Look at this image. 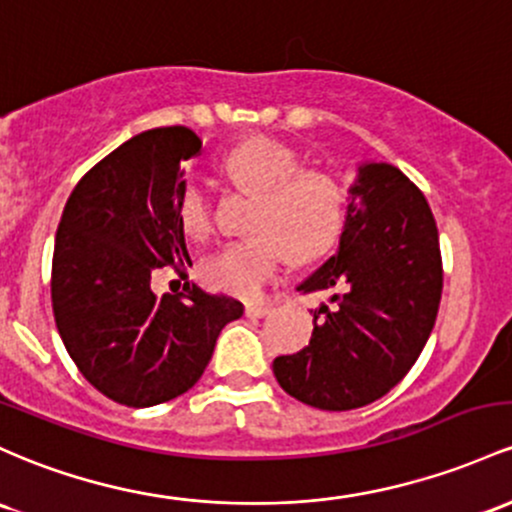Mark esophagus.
<instances>
[{
    "label": "esophagus",
    "instance_id": "esophagus-1",
    "mask_svg": "<svg viewBox=\"0 0 512 512\" xmlns=\"http://www.w3.org/2000/svg\"><path fill=\"white\" fill-rule=\"evenodd\" d=\"M269 311H272V306H269V303H247L245 306L247 318H265Z\"/></svg>",
    "mask_w": 512,
    "mask_h": 512
}]
</instances>
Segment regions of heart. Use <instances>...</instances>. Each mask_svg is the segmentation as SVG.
Returning <instances> with one entry per match:
<instances>
[{"instance_id":"b5f03b06","label":"heart","mask_w":512,"mask_h":512,"mask_svg":"<svg viewBox=\"0 0 512 512\" xmlns=\"http://www.w3.org/2000/svg\"><path fill=\"white\" fill-rule=\"evenodd\" d=\"M223 170L245 192L257 194L250 228L201 267L206 284L216 291L252 299L279 272L286 250L299 262L316 260L338 240L345 221V189L330 172L301 167L294 148L272 138H250L235 145ZM177 216L184 233L206 238L211 233V206L196 182L182 187Z\"/></svg>"}]
</instances>
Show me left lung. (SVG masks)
Segmentation results:
<instances>
[{"label":"left lung","mask_w":512,"mask_h":512,"mask_svg":"<svg viewBox=\"0 0 512 512\" xmlns=\"http://www.w3.org/2000/svg\"><path fill=\"white\" fill-rule=\"evenodd\" d=\"M303 294L330 291L311 342L274 359L279 386L320 411H352L389 393L428 342L442 299V255L428 199L389 162L359 165L338 255Z\"/></svg>","instance_id":"1"}]
</instances>
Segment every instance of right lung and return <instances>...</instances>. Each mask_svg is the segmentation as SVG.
<instances>
[{"instance_id": "1", "label": "right lung", "mask_w": 512, "mask_h": 512, "mask_svg": "<svg viewBox=\"0 0 512 512\" xmlns=\"http://www.w3.org/2000/svg\"><path fill=\"white\" fill-rule=\"evenodd\" d=\"M201 140L184 126L126 140L72 189L53 250L50 299L67 355L111 401L148 408L189 391L243 303L184 286L157 296V269L192 267L177 204L182 162Z\"/></svg>"}]
</instances>
